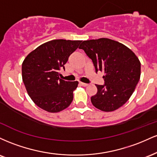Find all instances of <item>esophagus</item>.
<instances>
[{
  "instance_id": "34e87169",
  "label": "esophagus",
  "mask_w": 157,
  "mask_h": 157,
  "mask_svg": "<svg viewBox=\"0 0 157 157\" xmlns=\"http://www.w3.org/2000/svg\"><path fill=\"white\" fill-rule=\"evenodd\" d=\"M80 86H84V87H86V86H89V84L85 83V82H80Z\"/></svg>"
}]
</instances>
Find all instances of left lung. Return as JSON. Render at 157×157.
Listing matches in <instances>:
<instances>
[{
    "label": "left lung",
    "mask_w": 157,
    "mask_h": 157,
    "mask_svg": "<svg viewBox=\"0 0 157 157\" xmlns=\"http://www.w3.org/2000/svg\"><path fill=\"white\" fill-rule=\"evenodd\" d=\"M92 60L96 72L103 71L105 84L96 85L93 105L105 112L118 109L134 93L141 75V63L129 48L109 38L84 40L79 47Z\"/></svg>",
    "instance_id": "8db88e82"
}]
</instances>
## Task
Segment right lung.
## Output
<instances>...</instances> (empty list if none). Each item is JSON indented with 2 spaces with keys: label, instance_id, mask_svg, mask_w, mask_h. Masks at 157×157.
Masks as SVG:
<instances>
[{
  "label": "right lung",
  "instance_id": "right-lung-1",
  "mask_svg": "<svg viewBox=\"0 0 157 157\" xmlns=\"http://www.w3.org/2000/svg\"><path fill=\"white\" fill-rule=\"evenodd\" d=\"M82 40H53L43 44L26 56L22 63V79L29 96L39 108L60 112L70 105L77 81L60 79V69Z\"/></svg>",
  "mask_w": 157,
  "mask_h": 157
}]
</instances>
